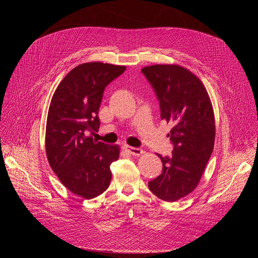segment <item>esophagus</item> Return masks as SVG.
I'll return each mask as SVG.
<instances>
[{
	"label": "esophagus",
	"mask_w": 258,
	"mask_h": 258,
	"mask_svg": "<svg viewBox=\"0 0 258 258\" xmlns=\"http://www.w3.org/2000/svg\"><path fill=\"white\" fill-rule=\"evenodd\" d=\"M123 150L125 152H127L128 154L133 155V156H136V157H139L143 154V150H141V148H137V147H132V146H128V145H124L123 146Z\"/></svg>",
	"instance_id": "esophagus-1"
}]
</instances>
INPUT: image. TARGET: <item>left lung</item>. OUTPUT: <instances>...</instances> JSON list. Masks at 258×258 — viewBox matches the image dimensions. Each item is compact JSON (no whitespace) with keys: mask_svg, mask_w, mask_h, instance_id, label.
<instances>
[{"mask_svg":"<svg viewBox=\"0 0 258 258\" xmlns=\"http://www.w3.org/2000/svg\"><path fill=\"white\" fill-rule=\"evenodd\" d=\"M160 102L161 119L172 128L167 137L174 145L170 157L157 154L163 170L148 182L159 199L175 202L191 194L211 157L214 113L208 92L201 79L179 64H153L141 70Z\"/></svg>","mask_w":258,"mask_h":258,"instance_id":"obj_1","label":"left lung"}]
</instances>
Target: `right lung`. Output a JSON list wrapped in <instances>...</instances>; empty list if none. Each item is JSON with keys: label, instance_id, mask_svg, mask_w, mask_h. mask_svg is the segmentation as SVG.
I'll list each match as a JSON object with an SVG mask.
<instances>
[{"label": "right lung", "instance_id": "add662e5", "mask_svg": "<svg viewBox=\"0 0 258 258\" xmlns=\"http://www.w3.org/2000/svg\"><path fill=\"white\" fill-rule=\"evenodd\" d=\"M125 66L85 62L68 73L54 92L47 117L46 155L59 181L86 200L106 190L110 165L120 148L91 137L97 132L104 88L124 72Z\"/></svg>", "mask_w": 258, "mask_h": 258}]
</instances>
